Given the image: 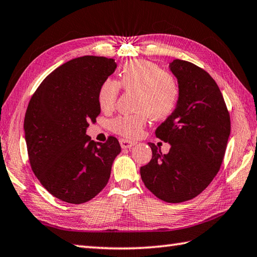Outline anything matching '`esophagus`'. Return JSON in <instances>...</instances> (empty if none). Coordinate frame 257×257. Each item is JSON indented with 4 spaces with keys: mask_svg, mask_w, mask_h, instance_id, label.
<instances>
[{
    "mask_svg": "<svg viewBox=\"0 0 257 257\" xmlns=\"http://www.w3.org/2000/svg\"><path fill=\"white\" fill-rule=\"evenodd\" d=\"M119 144H121L122 149H130V148H132V146H134L136 144V142H134V141L121 139L119 140Z\"/></svg>",
    "mask_w": 257,
    "mask_h": 257,
    "instance_id": "esophagus-1",
    "label": "esophagus"
}]
</instances>
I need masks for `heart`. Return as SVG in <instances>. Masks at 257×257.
<instances>
[{
  "instance_id": "b5f03b06",
  "label": "heart",
  "mask_w": 257,
  "mask_h": 257,
  "mask_svg": "<svg viewBox=\"0 0 257 257\" xmlns=\"http://www.w3.org/2000/svg\"><path fill=\"white\" fill-rule=\"evenodd\" d=\"M121 86L125 91L138 94L135 103L138 112L118 115L111 122L113 132L125 138H138L149 116L156 121L164 119L175 111L179 104L180 85L176 77L154 62H127L119 73L118 82L112 78L104 81L97 92V102L102 111H113Z\"/></svg>"
}]
</instances>
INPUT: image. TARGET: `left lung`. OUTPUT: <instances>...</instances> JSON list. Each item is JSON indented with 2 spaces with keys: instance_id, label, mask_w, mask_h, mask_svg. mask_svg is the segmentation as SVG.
I'll list each match as a JSON object with an SVG mask.
<instances>
[{
  "instance_id": "8db88e82",
  "label": "left lung",
  "mask_w": 257,
  "mask_h": 257,
  "mask_svg": "<svg viewBox=\"0 0 257 257\" xmlns=\"http://www.w3.org/2000/svg\"><path fill=\"white\" fill-rule=\"evenodd\" d=\"M170 69L180 85L179 104L156 128L171 144L162 154L154 143L152 160L141 167L145 186L167 203H182L205 190L219 171L226 151L231 118L213 77L191 62L174 60Z\"/></svg>"
}]
</instances>
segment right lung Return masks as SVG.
Returning a JSON list of instances; mask_svg holds the SVG:
<instances>
[{"instance_id":"right-lung-1","label":"right lung","mask_w":257,"mask_h":257,"mask_svg":"<svg viewBox=\"0 0 257 257\" xmlns=\"http://www.w3.org/2000/svg\"><path fill=\"white\" fill-rule=\"evenodd\" d=\"M116 69L113 59H73L46 76L24 118L29 160L35 176L59 200L82 204L106 186L121 145L114 136L95 143L86 135L101 107L97 92Z\"/></svg>"}]
</instances>
